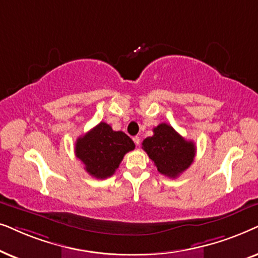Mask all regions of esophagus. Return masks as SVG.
<instances>
[{
	"label": "esophagus",
	"instance_id": "obj_1",
	"mask_svg": "<svg viewBox=\"0 0 258 258\" xmlns=\"http://www.w3.org/2000/svg\"><path fill=\"white\" fill-rule=\"evenodd\" d=\"M133 142H135V144H136L137 146H139L140 145V137H138V136L133 137Z\"/></svg>",
	"mask_w": 258,
	"mask_h": 258
}]
</instances>
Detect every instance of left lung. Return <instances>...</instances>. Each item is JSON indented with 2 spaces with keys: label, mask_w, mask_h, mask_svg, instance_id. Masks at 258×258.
<instances>
[{
  "label": "left lung",
  "mask_w": 258,
  "mask_h": 258,
  "mask_svg": "<svg viewBox=\"0 0 258 258\" xmlns=\"http://www.w3.org/2000/svg\"><path fill=\"white\" fill-rule=\"evenodd\" d=\"M143 149L164 176L177 178L194 163L196 146L185 140L172 126L159 123L153 136L143 142Z\"/></svg>",
  "instance_id": "1"
}]
</instances>
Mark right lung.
Wrapping results in <instances>:
<instances>
[{
	"instance_id": "add662e5",
	"label": "right lung",
	"mask_w": 258,
	"mask_h": 258,
	"mask_svg": "<svg viewBox=\"0 0 258 258\" xmlns=\"http://www.w3.org/2000/svg\"><path fill=\"white\" fill-rule=\"evenodd\" d=\"M135 143L121 131H113L106 122H100L75 143V156L85 165L92 177L105 179L119 167L123 156L135 150Z\"/></svg>"
}]
</instances>
